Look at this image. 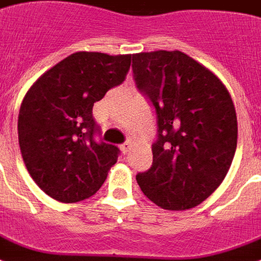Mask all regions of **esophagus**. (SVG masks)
<instances>
[{
	"instance_id": "34e87169",
	"label": "esophagus",
	"mask_w": 261,
	"mask_h": 261,
	"mask_svg": "<svg viewBox=\"0 0 261 261\" xmlns=\"http://www.w3.org/2000/svg\"><path fill=\"white\" fill-rule=\"evenodd\" d=\"M130 147H132V143H130V141H125L124 144H121V149H122V152L124 153H126V152H129V151H130Z\"/></svg>"
}]
</instances>
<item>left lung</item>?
<instances>
[{"mask_svg":"<svg viewBox=\"0 0 261 261\" xmlns=\"http://www.w3.org/2000/svg\"><path fill=\"white\" fill-rule=\"evenodd\" d=\"M133 80L156 114L152 165L136 175L151 201L196 207L227 174L237 148V116L219 79L181 51L132 56Z\"/></svg>","mask_w":261,"mask_h":261,"instance_id":"left-lung-1","label":"left lung"}]
</instances>
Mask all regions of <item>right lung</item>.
I'll use <instances>...</instances> for the list:
<instances>
[{
    "label": "right lung",
    "mask_w": 261,
    "mask_h": 261,
    "mask_svg": "<svg viewBox=\"0 0 261 261\" xmlns=\"http://www.w3.org/2000/svg\"><path fill=\"white\" fill-rule=\"evenodd\" d=\"M129 68L130 56L79 51L47 70L27 92L17 121L21 156L50 197L76 203L105 182L121 151L100 140L92 108L125 82Z\"/></svg>",
    "instance_id": "1"
}]
</instances>
